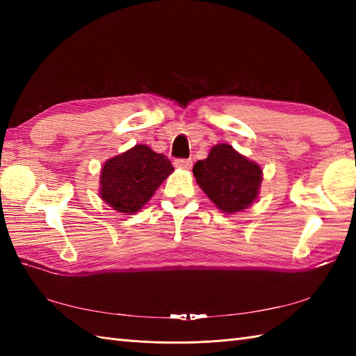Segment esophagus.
I'll list each match as a JSON object with an SVG mask.
<instances>
[{"label":"esophagus","mask_w":356,"mask_h":356,"mask_svg":"<svg viewBox=\"0 0 356 356\" xmlns=\"http://www.w3.org/2000/svg\"><path fill=\"white\" fill-rule=\"evenodd\" d=\"M174 166H176V168L190 170L193 166V161L191 159H176V161H174Z\"/></svg>","instance_id":"esophagus-1"}]
</instances>
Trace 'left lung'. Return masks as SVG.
<instances>
[{"label": "left lung", "mask_w": 356, "mask_h": 356, "mask_svg": "<svg viewBox=\"0 0 356 356\" xmlns=\"http://www.w3.org/2000/svg\"><path fill=\"white\" fill-rule=\"evenodd\" d=\"M193 172L199 186L223 213H238L252 205L261 184L260 166L228 143L216 145L205 161H197Z\"/></svg>", "instance_id": "obj_1"}]
</instances>
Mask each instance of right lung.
I'll return each mask as SVG.
<instances>
[{
  "label": "right lung",
  "instance_id": "right-lung-1",
  "mask_svg": "<svg viewBox=\"0 0 356 356\" xmlns=\"http://www.w3.org/2000/svg\"><path fill=\"white\" fill-rule=\"evenodd\" d=\"M172 170L166 156L147 145H136L105 162L101 197L119 213H138Z\"/></svg>",
  "mask_w": 356,
  "mask_h": 356
}]
</instances>
